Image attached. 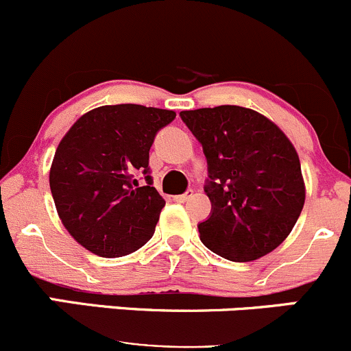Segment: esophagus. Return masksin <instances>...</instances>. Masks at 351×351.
<instances>
[{
  "mask_svg": "<svg viewBox=\"0 0 351 351\" xmlns=\"http://www.w3.org/2000/svg\"><path fill=\"white\" fill-rule=\"evenodd\" d=\"M191 197H193V191H186V193H184V194H179V196H174V199H176L177 202H186V201H189Z\"/></svg>",
  "mask_w": 351,
  "mask_h": 351,
  "instance_id": "obj_1",
  "label": "esophagus"
}]
</instances>
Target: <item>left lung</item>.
Returning a JSON list of instances; mask_svg holds the SVG:
<instances>
[{"label":"left lung","instance_id":"left-lung-1","mask_svg":"<svg viewBox=\"0 0 351 351\" xmlns=\"http://www.w3.org/2000/svg\"><path fill=\"white\" fill-rule=\"evenodd\" d=\"M208 162L204 193L211 213L201 241L231 262L276 250L294 228L306 199L301 162L282 130L241 106L180 111Z\"/></svg>","mask_w":351,"mask_h":351}]
</instances>
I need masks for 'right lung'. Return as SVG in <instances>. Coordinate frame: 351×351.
<instances>
[{"label": "right lung", "mask_w": 351, "mask_h": 351, "mask_svg": "<svg viewBox=\"0 0 351 351\" xmlns=\"http://www.w3.org/2000/svg\"><path fill=\"white\" fill-rule=\"evenodd\" d=\"M174 118V111L142 104L101 106L82 114L60 140L50 191L62 225L89 252L123 256L152 238L165 201L152 186L149 152L158 130Z\"/></svg>", "instance_id": "add662e5"}]
</instances>
